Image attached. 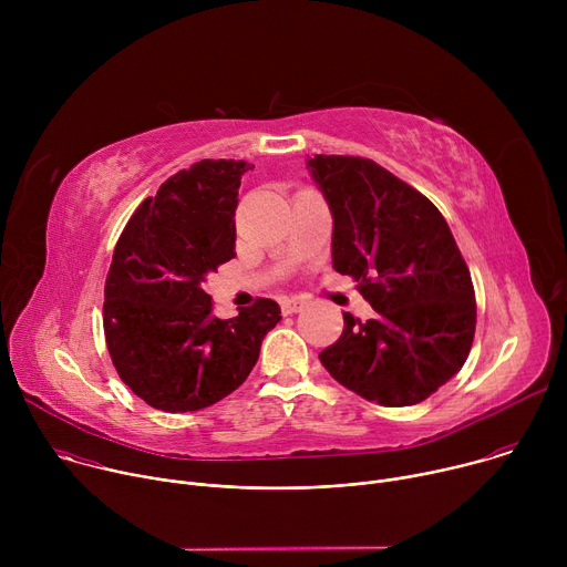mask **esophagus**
I'll list each match as a JSON object with an SVG mask.
<instances>
[{
	"label": "esophagus",
	"mask_w": 567,
	"mask_h": 567,
	"mask_svg": "<svg viewBox=\"0 0 567 567\" xmlns=\"http://www.w3.org/2000/svg\"><path fill=\"white\" fill-rule=\"evenodd\" d=\"M280 307H282V313H285V316H289V313L300 311V309L305 307V300H302V298H298V296H291V298H285V300L280 302Z\"/></svg>",
	"instance_id": "34e87169"
}]
</instances>
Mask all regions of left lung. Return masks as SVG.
Wrapping results in <instances>:
<instances>
[{
  "mask_svg": "<svg viewBox=\"0 0 567 567\" xmlns=\"http://www.w3.org/2000/svg\"><path fill=\"white\" fill-rule=\"evenodd\" d=\"M307 166L334 217V269L374 309L370 320L346 311L343 334L318 359L363 399L413 406L471 352L468 267L435 204L372 158L316 154Z\"/></svg>",
  "mask_w": 567,
  "mask_h": 567,
  "instance_id": "1",
  "label": "left lung"
}]
</instances>
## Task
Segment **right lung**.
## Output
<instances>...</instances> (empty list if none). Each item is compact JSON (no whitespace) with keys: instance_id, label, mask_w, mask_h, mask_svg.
Segmentation results:
<instances>
[{"instance_id":"right-lung-1","label":"right lung","mask_w":567,"mask_h":567,"mask_svg":"<svg viewBox=\"0 0 567 567\" xmlns=\"http://www.w3.org/2000/svg\"><path fill=\"white\" fill-rule=\"evenodd\" d=\"M247 171V161H197L143 199L116 241L105 341L123 383L156 411H202L230 394L282 318L271 298L217 318L202 289L208 271L235 258L237 188Z\"/></svg>"}]
</instances>
